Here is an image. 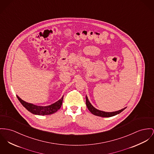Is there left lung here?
I'll list each match as a JSON object with an SVG mask.
<instances>
[{
  "mask_svg": "<svg viewBox=\"0 0 154 154\" xmlns=\"http://www.w3.org/2000/svg\"><path fill=\"white\" fill-rule=\"evenodd\" d=\"M86 104L87 106L88 110L92 113L93 114L97 116L102 117H112L114 116H116V115L121 113L125 109H126V107H124V109H122L120 110L113 112H106L101 111V110H99L96 109L95 107H94L93 106L92 104L89 102L87 96H86Z\"/></svg>",
  "mask_w": 154,
  "mask_h": 154,
  "instance_id": "left-lung-1",
  "label": "left lung"
}]
</instances>
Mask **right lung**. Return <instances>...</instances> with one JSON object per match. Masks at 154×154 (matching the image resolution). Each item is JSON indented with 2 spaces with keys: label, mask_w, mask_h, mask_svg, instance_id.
Wrapping results in <instances>:
<instances>
[{
  "label": "right lung",
  "mask_w": 154,
  "mask_h": 154,
  "mask_svg": "<svg viewBox=\"0 0 154 154\" xmlns=\"http://www.w3.org/2000/svg\"><path fill=\"white\" fill-rule=\"evenodd\" d=\"M63 97L61 99L58 100L53 104L49 106H37L33 104L32 103L26 102L23 100L18 96H17V99L21 103V104L30 113H32L35 115H40V116H44V115H50L53 113L57 112L61 107L63 100Z\"/></svg>",
  "instance_id": "right-lung-1"
}]
</instances>
